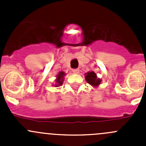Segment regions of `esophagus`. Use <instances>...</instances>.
<instances>
[{
	"instance_id": "1",
	"label": "esophagus",
	"mask_w": 146,
	"mask_h": 146,
	"mask_svg": "<svg viewBox=\"0 0 146 146\" xmlns=\"http://www.w3.org/2000/svg\"><path fill=\"white\" fill-rule=\"evenodd\" d=\"M72 71H73V73H78L79 71H80V70H79L78 68H76V69H73Z\"/></svg>"
}]
</instances>
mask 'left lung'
<instances>
[{
  "label": "left lung",
  "mask_w": 146,
  "mask_h": 146,
  "mask_svg": "<svg viewBox=\"0 0 146 146\" xmlns=\"http://www.w3.org/2000/svg\"><path fill=\"white\" fill-rule=\"evenodd\" d=\"M85 80L86 81L91 85L92 86L98 87L100 84L101 83V79L98 78L97 77V75L95 72L91 71V72H88L87 73H85Z\"/></svg>",
  "instance_id": "8db88e82"
}]
</instances>
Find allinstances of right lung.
Wrapping results in <instances>:
<instances>
[{"mask_svg":"<svg viewBox=\"0 0 146 146\" xmlns=\"http://www.w3.org/2000/svg\"><path fill=\"white\" fill-rule=\"evenodd\" d=\"M65 73L63 71H61L58 73V74L57 75L56 79V84L54 86L55 87H58L60 85H61L63 84V82H64V76H65Z\"/></svg>","mask_w":146,"mask_h":146,"instance_id":"right-lung-1","label":"right lung"}]
</instances>
